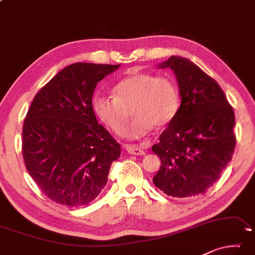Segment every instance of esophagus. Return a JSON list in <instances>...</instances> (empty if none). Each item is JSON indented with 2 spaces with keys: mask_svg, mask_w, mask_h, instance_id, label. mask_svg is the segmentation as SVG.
I'll return each mask as SVG.
<instances>
[{
  "mask_svg": "<svg viewBox=\"0 0 255 255\" xmlns=\"http://www.w3.org/2000/svg\"><path fill=\"white\" fill-rule=\"evenodd\" d=\"M124 148L126 149V151L129 153V154H134V155H144L145 154L144 149L140 148L139 146H137V145L125 144L124 145Z\"/></svg>",
  "mask_w": 255,
  "mask_h": 255,
  "instance_id": "1",
  "label": "esophagus"
}]
</instances>
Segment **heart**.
<instances>
[{
    "instance_id": "heart-1",
    "label": "heart",
    "mask_w": 255,
    "mask_h": 255,
    "mask_svg": "<svg viewBox=\"0 0 255 255\" xmlns=\"http://www.w3.org/2000/svg\"><path fill=\"white\" fill-rule=\"evenodd\" d=\"M113 94L115 98L96 95L93 108L96 116L118 135L126 128L131 110L135 118L126 131L130 138H140L154 126L170 124L179 109L178 88L168 77L131 74L116 84Z\"/></svg>"
}]
</instances>
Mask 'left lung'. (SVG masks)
<instances>
[{"label": "left lung", "instance_id": "1", "mask_svg": "<svg viewBox=\"0 0 255 255\" xmlns=\"http://www.w3.org/2000/svg\"><path fill=\"white\" fill-rule=\"evenodd\" d=\"M157 68L173 71L181 102L159 143L152 146L161 160L153 183L173 197L203 194L232 160L234 110L216 80L188 59L173 55Z\"/></svg>", "mask_w": 255, "mask_h": 255}]
</instances>
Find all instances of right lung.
<instances>
[{"label":"right lung","instance_id":"obj_1","mask_svg":"<svg viewBox=\"0 0 255 255\" xmlns=\"http://www.w3.org/2000/svg\"><path fill=\"white\" fill-rule=\"evenodd\" d=\"M119 67L70 64L31 102L22 128L23 160L40 191L56 203H91L120 156V145L98 123L92 104L96 85Z\"/></svg>","mask_w":255,"mask_h":255}]
</instances>
